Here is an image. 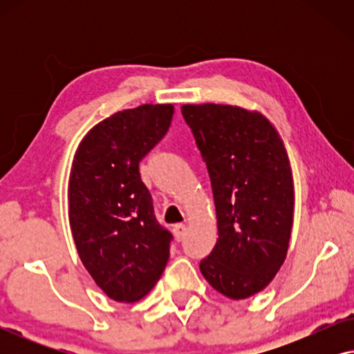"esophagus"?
Returning a JSON list of instances; mask_svg holds the SVG:
<instances>
[{"label":"esophagus","instance_id":"34e87169","mask_svg":"<svg viewBox=\"0 0 354 354\" xmlns=\"http://www.w3.org/2000/svg\"><path fill=\"white\" fill-rule=\"evenodd\" d=\"M174 235H176V239L180 241L185 239L187 235V225L185 224H176L174 225Z\"/></svg>","mask_w":354,"mask_h":354}]
</instances>
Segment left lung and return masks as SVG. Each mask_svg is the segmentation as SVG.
Listing matches in <instances>:
<instances>
[{"mask_svg": "<svg viewBox=\"0 0 354 354\" xmlns=\"http://www.w3.org/2000/svg\"><path fill=\"white\" fill-rule=\"evenodd\" d=\"M182 114L209 172L219 239L200 270L232 299L264 290L287 258L293 177L268 118L230 104H183Z\"/></svg>", "mask_w": 354, "mask_h": 354, "instance_id": "1", "label": "left lung"}]
</instances>
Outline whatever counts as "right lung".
<instances>
[{
    "mask_svg": "<svg viewBox=\"0 0 354 354\" xmlns=\"http://www.w3.org/2000/svg\"><path fill=\"white\" fill-rule=\"evenodd\" d=\"M172 104H142L96 124L69 177V222L80 261L109 298L133 303L169 259L172 234L156 221L138 164L166 135Z\"/></svg>",
    "mask_w": 354,
    "mask_h": 354,
    "instance_id": "1",
    "label": "right lung"
}]
</instances>
